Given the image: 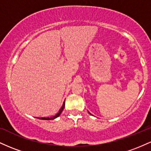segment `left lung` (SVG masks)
Here are the masks:
<instances>
[{"instance_id":"1","label":"left lung","mask_w":151,"mask_h":151,"mask_svg":"<svg viewBox=\"0 0 151 151\" xmlns=\"http://www.w3.org/2000/svg\"><path fill=\"white\" fill-rule=\"evenodd\" d=\"M89 114H90V113H89Z\"/></svg>"}]
</instances>
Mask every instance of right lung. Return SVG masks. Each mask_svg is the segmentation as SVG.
<instances>
[{
	"instance_id": "right-lung-1",
	"label": "right lung",
	"mask_w": 151,
	"mask_h": 151,
	"mask_svg": "<svg viewBox=\"0 0 151 151\" xmlns=\"http://www.w3.org/2000/svg\"><path fill=\"white\" fill-rule=\"evenodd\" d=\"M64 108H65V102H64V103H63V105H62V108L60 109V111H59L58 113L55 116L51 117V118H49V117H47V118H45V117H42V118H39V119H42V120H52V119H55V118L58 117L60 115V114H61L62 112V111H63ZM37 119H38V118H37Z\"/></svg>"
}]
</instances>
